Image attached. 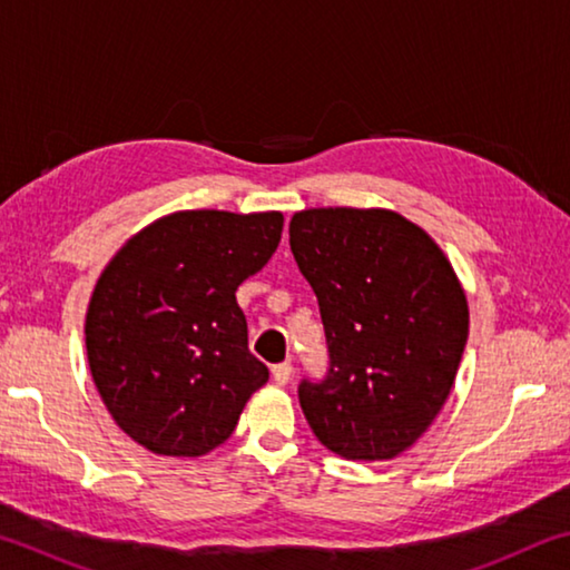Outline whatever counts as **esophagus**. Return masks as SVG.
<instances>
[{"mask_svg":"<svg viewBox=\"0 0 570 570\" xmlns=\"http://www.w3.org/2000/svg\"><path fill=\"white\" fill-rule=\"evenodd\" d=\"M272 374H274V382H276V384H286L288 380H292L294 366H292V362L274 364V366H272Z\"/></svg>","mask_w":570,"mask_h":570,"instance_id":"esophagus-1","label":"esophagus"}]
</instances>
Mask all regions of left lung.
Returning a JSON list of instances; mask_svg holds the SVG:
<instances>
[{
  "label": "left lung",
  "mask_w": 570,
  "mask_h": 570,
  "mask_svg": "<svg viewBox=\"0 0 570 570\" xmlns=\"http://www.w3.org/2000/svg\"><path fill=\"white\" fill-rule=\"evenodd\" d=\"M314 288L330 370L298 402L322 445L392 460L445 404L468 342V298L440 246L382 208H308L288 224Z\"/></svg>",
  "instance_id": "left-lung-1"
}]
</instances>
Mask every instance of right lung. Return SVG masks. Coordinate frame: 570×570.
Segmentation results:
<instances>
[{
  "label": "right lung",
  "mask_w": 570,
  "mask_h": 570,
  "mask_svg": "<svg viewBox=\"0 0 570 570\" xmlns=\"http://www.w3.org/2000/svg\"><path fill=\"white\" fill-rule=\"evenodd\" d=\"M284 216L180 210L132 236L95 286L85 344L105 407L156 455L230 438L268 370L248 352L236 288L268 264Z\"/></svg>",
  "instance_id": "add662e5"
}]
</instances>
